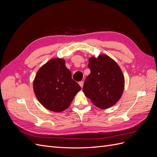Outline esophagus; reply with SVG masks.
<instances>
[{
  "instance_id": "obj_1",
  "label": "esophagus",
  "mask_w": 157,
  "mask_h": 157,
  "mask_svg": "<svg viewBox=\"0 0 157 157\" xmlns=\"http://www.w3.org/2000/svg\"><path fill=\"white\" fill-rule=\"evenodd\" d=\"M83 84H84V82L83 81H80L79 82V85H80V87H81V88L83 87Z\"/></svg>"
}]
</instances>
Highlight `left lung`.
Returning a JSON list of instances; mask_svg holds the SVG:
<instances>
[{
  "label": "left lung",
  "instance_id": "8db88e82",
  "mask_svg": "<svg viewBox=\"0 0 157 157\" xmlns=\"http://www.w3.org/2000/svg\"><path fill=\"white\" fill-rule=\"evenodd\" d=\"M90 74L84 83L85 96L98 107L105 109L116 104L124 88V77L118 64L107 55L89 59Z\"/></svg>",
  "mask_w": 157,
  "mask_h": 157
}]
</instances>
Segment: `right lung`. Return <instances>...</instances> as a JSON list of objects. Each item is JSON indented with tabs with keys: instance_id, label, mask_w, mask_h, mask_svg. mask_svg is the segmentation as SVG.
Segmentation results:
<instances>
[{
	"instance_id": "obj_1",
	"label": "right lung",
	"mask_w": 157,
	"mask_h": 157,
	"mask_svg": "<svg viewBox=\"0 0 157 157\" xmlns=\"http://www.w3.org/2000/svg\"><path fill=\"white\" fill-rule=\"evenodd\" d=\"M33 89L38 100L46 109L61 112L67 109L81 88L71 78L65 60L48 61L37 71Z\"/></svg>"
}]
</instances>
